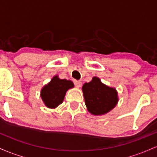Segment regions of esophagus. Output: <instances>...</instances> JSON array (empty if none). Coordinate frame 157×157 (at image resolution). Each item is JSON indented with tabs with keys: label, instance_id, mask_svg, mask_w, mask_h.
<instances>
[{
	"label": "esophagus",
	"instance_id": "1",
	"mask_svg": "<svg viewBox=\"0 0 157 157\" xmlns=\"http://www.w3.org/2000/svg\"><path fill=\"white\" fill-rule=\"evenodd\" d=\"M73 82H74V84H75V86H76L77 88L80 87V86H81V85H82V82H81L80 80H73Z\"/></svg>",
	"mask_w": 157,
	"mask_h": 157
}]
</instances>
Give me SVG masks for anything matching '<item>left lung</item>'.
Instances as JSON below:
<instances>
[{"mask_svg":"<svg viewBox=\"0 0 157 157\" xmlns=\"http://www.w3.org/2000/svg\"><path fill=\"white\" fill-rule=\"evenodd\" d=\"M85 103L88 111L94 115L108 113L115 107L118 102L116 89L102 83L98 77L82 86Z\"/></svg>","mask_w":157,"mask_h":157,"instance_id":"8db88e82","label":"left lung"}]
</instances>
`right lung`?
I'll list each match as a JSON object with an SVG mask.
<instances>
[{"instance_id": "1", "label": "right lung", "mask_w": 157, "mask_h": 157, "mask_svg": "<svg viewBox=\"0 0 157 157\" xmlns=\"http://www.w3.org/2000/svg\"><path fill=\"white\" fill-rule=\"evenodd\" d=\"M73 86L74 84L71 80H62L55 76L41 90V98L47 107L55 109L62 103L67 90Z\"/></svg>"}]
</instances>
